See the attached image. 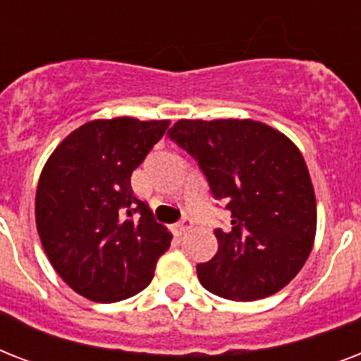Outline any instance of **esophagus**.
Segmentation results:
<instances>
[{
    "instance_id": "esophagus-1",
    "label": "esophagus",
    "mask_w": 361,
    "mask_h": 361,
    "mask_svg": "<svg viewBox=\"0 0 361 361\" xmlns=\"http://www.w3.org/2000/svg\"><path fill=\"white\" fill-rule=\"evenodd\" d=\"M191 225H192V221L189 219V217H183L180 223H176V225H174V232L181 236V234H185V232L191 228Z\"/></svg>"
}]
</instances>
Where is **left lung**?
<instances>
[{
	"instance_id": "1",
	"label": "left lung",
	"mask_w": 361,
	"mask_h": 361,
	"mask_svg": "<svg viewBox=\"0 0 361 361\" xmlns=\"http://www.w3.org/2000/svg\"><path fill=\"white\" fill-rule=\"evenodd\" d=\"M172 140L197 159L231 226L217 228V255L198 264L204 288L236 302L286 286L313 249L317 198L307 164L281 130L257 120H180Z\"/></svg>"
}]
</instances>
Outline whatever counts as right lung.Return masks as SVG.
<instances>
[{"label": "right lung", "instance_id": "obj_1", "mask_svg": "<svg viewBox=\"0 0 361 361\" xmlns=\"http://www.w3.org/2000/svg\"><path fill=\"white\" fill-rule=\"evenodd\" d=\"M169 120H93L65 136L42 166L35 223L58 275L99 303L127 300L153 279L172 234L130 189V174Z\"/></svg>", "mask_w": 361, "mask_h": 361}]
</instances>
